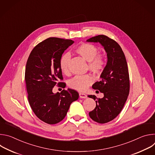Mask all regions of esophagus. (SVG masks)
<instances>
[{
  "label": "esophagus",
  "instance_id": "34e87169",
  "mask_svg": "<svg viewBox=\"0 0 155 155\" xmlns=\"http://www.w3.org/2000/svg\"><path fill=\"white\" fill-rule=\"evenodd\" d=\"M79 96L80 98H82V99H86L87 98V95L85 94H83V93H79Z\"/></svg>",
  "mask_w": 155,
  "mask_h": 155
}]
</instances>
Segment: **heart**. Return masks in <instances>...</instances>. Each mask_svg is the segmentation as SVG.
Listing matches in <instances>:
<instances>
[{
  "mask_svg": "<svg viewBox=\"0 0 155 155\" xmlns=\"http://www.w3.org/2000/svg\"><path fill=\"white\" fill-rule=\"evenodd\" d=\"M75 52L84 59L88 61L87 69L96 75H100L104 70L107 64L106 58L102 53H99L97 48L90 43H81L75 48ZM71 57L65 54L59 60V68L65 74H69V63ZM93 83V78L90 75H77L69 82L70 87L78 91H84Z\"/></svg>",
  "mask_w": 155,
  "mask_h": 155,
  "instance_id": "obj_1",
  "label": "heart"
}]
</instances>
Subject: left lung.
Instances as JSON below:
<instances>
[{
	"label": "left lung",
	"instance_id": "left-lung-1",
	"mask_svg": "<svg viewBox=\"0 0 155 155\" xmlns=\"http://www.w3.org/2000/svg\"><path fill=\"white\" fill-rule=\"evenodd\" d=\"M99 42L107 55V63L103 71L101 81L92 86L104 93V97L97 99L95 95L87 96L96 100V106L89 113L94 121L104 124L115 119L121 112L127 99L130 81L127 64L124 54L114 40L104 35H99L86 40Z\"/></svg>",
	"mask_w": 155,
	"mask_h": 155
}]
</instances>
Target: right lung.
Here are the masks:
<instances>
[{
  "label": "right lung",
  "mask_w": 155,
  "mask_h": 155,
  "mask_svg": "<svg viewBox=\"0 0 155 155\" xmlns=\"http://www.w3.org/2000/svg\"><path fill=\"white\" fill-rule=\"evenodd\" d=\"M74 41L50 37L33 48L28 59L25 81L28 98L35 115L49 124L61 121L66 116L71 103L78 99L74 90H63L54 94L53 87L58 85L65 87L59 60L64 51Z\"/></svg>",
  "instance_id": "1"
}]
</instances>
